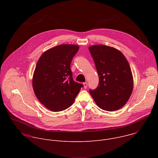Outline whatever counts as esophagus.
Segmentation results:
<instances>
[{"label": "esophagus", "mask_w": 158, "mask_h": 158, "mask_svg": "<svg viewBox=\"0 0 158 158\" xmlns=\"http://www.w3.org/2000/svg\"><path fill=\"white\" fill-rule=\"evenodd\" d=\"M83 85H84V87L85 89H86V88H87V83L86 82H83Z\"/></svg>", "instance_id": "obj_1"}]
</instances>
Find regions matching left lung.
<instances>
[{"instance_id":"obj_1","label":"left lung","mask_w":158,"mask_h":158,"mask_svg":"<svg viewBox=\"0 0 158 158\" xmlns=\"http://www.w3.org/2000/svg\"><path fill=\"white\" fill-rule=\"evenodd\" d=\"M95 63L99 82L97 88L89 90L101 109L113 111L123 107L133 89V77L130 65L119 50L104 45L89 48Z\"/></svg>"}]
</instances>
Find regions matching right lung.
Segmentation results:
<instances>
[{"label":"right lung","instance_id":"right-lung-1","mask_svg":"<svg viewBox=\"0 0 158 158\" xmlns=\"http://www.w3.org/2000/svg\"><path fill=\"white\" fill-rule=\"evenodd\" d=\"M79 47L59 45L44 52L36 64L32 87L38 100L48 109L59 112L69 107L82 84L73 79L71 64Z\"/></svg>","mask_w":158,"mask_h":158}]
</instances>
